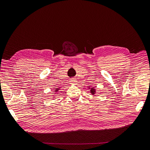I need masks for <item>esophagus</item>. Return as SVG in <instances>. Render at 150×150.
Wrapping results in <instances>:
<instances>
[{"label":"esophagus","mask_w":150,"mask_h":150,"mask_svg":"<svg viewBox=\"0 0 150 150\" xmlns=\"http://www.w3.org/2000/svg\"><path fill=\"white\" fill-rule=\"evenodd\" d=\"M70 81H71V84H75L76 83V79H74V78H72V79H71Z\"/></svg>","instance_id":"esophagus-1"}]
</instances>
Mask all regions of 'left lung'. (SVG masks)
<instances>
[{
	"label": "left lung",
	"instance_id": "left-lung-1",
	"mask_svg": "<svg viewBox=\"0 0 150 150\" xmlns=\"http://www.w3.org/2000/svg\"><path fill=\"white\" fill-rule=\"evenodd\" d=\"M88 87H89V89H91V90H90V93H91L92 95H94L95 93H96V89H95V88H94V87L90 88V86H88Z\"/></svg>",
	"mask_w": 150,
	"mask_h": 150
}]
</instances>
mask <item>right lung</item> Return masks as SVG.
Listing matches in <instances>:
<instances>
[{"label": "right lung", "instance_id": "obj_1", "mask_svg": "<svg viewBox=\"0 0 150 150\" xmlns=\"http://www.w3.org/2000/svg\"><path fill=\"white\" fill-rule=\"evenodd\" d=\"M59 89H60V88H56V90L54 91V92L55 93H57V92H58V91H59ZM54 97H55V96H54Z\"/></svg>", "mask_w": 150, "mask_h": 150}]
</instances>
